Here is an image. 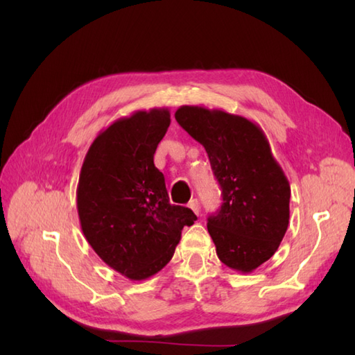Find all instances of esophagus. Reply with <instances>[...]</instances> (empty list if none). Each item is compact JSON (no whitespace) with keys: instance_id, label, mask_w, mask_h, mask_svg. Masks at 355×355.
I'll list each match as a JSON object with an SVG mask.
<instances>
[{"instance_id":"esophagus-1","label":"esophagus","mask_w":355,"mask_h":355,"mask_svg":"<svg viewBox=\"0 0 355 355\" xmlns=\"http://www.w3.org/2000/svg\"><path fill=\"white\" fill-rule=\"evenodd\" d=\"M187 206H189V209L192 210V212L193 214H200V205H198V200L197 198H193V200H191L189 201V205H187Z\"/></svg>"}]
</instances>
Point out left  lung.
I'll return each mask as SVG.
<instances>
[{"instance_id":"obj_1","label":"left lung","mask_w":355,"mask_h":355,"mask_svg":"<svg viewBox=\"0 0 355 355\" xmlns=\"http://www.w3.org/2000/svg\"><path fill=\"white\" fill-rule=\"evenodd\" d=\"M183 130L205 146L223 205L207 218L218 258L250 273L277 250L290 220V183L261 128L223 110L183 105Z\"/></svg>"}]
</instances>
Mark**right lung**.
Here are the masks:
<instances>
[{"mask_svg": "<svg viewBox=\"0 0 355 355\" xmlns=\"http://www.w3.org/2000/svg\"><path fill=\"white\" fill-rule=\"evenodd\" d=\"M171 123L168 108L135 111L103 130L89 146L76 191L82 232L99 258L131 281L171 261L191 209L169 202L154 154Z\"/></svg>", "mask_w": 355, "mask_h": 355, "instance_id": "right-lung-1", "label": "right lung"}]
</instances>
